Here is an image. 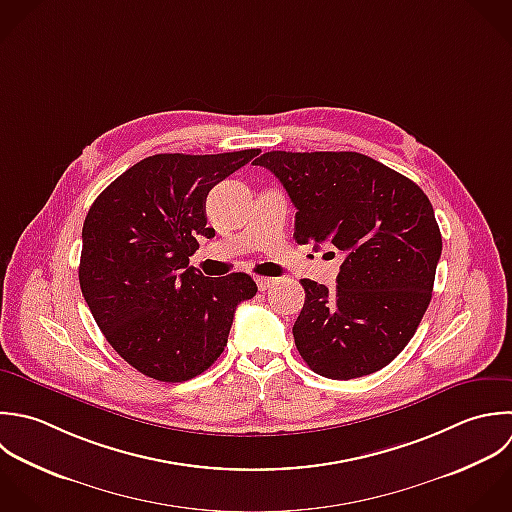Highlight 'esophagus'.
<instances>
[{
	"label": "esophagus",
	"mask_w": 512,
	"mask_h": 512,
	"mask_svg": "<svg viewBox=\"0 0 512 512\" xmlns=\"http://www.w3.org/2000/svg\"><path fill=\"white\" fill-rule=\"evenodd\" d=\"M273 283H275V279H271V277H257V287H259V291H267Z\"/></svg>",
	"instance_id": "obj_1"
}]
</instances>
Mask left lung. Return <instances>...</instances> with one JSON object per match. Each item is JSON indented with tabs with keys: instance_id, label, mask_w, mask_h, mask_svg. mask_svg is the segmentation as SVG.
<instances>
[{
	"instance_id": "1",
	"label": "left lung",
	"mask_w": 512,
	"mask_h": 512,
	"mask_svg": "<svg viewBox=\"0 0 512 512\" xmlns=\"http://www.w3.org/2000/svg\"><path fill=\"white\" fill-rule=\"evenodd\" d=\"M255 165L267 167L297 207L295 241L327 243L343 255L333 291L301 279L305 305L293 337L303 361L337 381L387 367L433 295L443 239L429 197L355 151H269Z\"/></svg>"
}]
</instances>
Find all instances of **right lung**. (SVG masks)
Instances as JSON below:
<instances>
[{
    "label": "right lung",
    "instance_id": "obj_1",
    "mask_svg": "<svg viewBox=\"0 0 512 512\" xmlns=\"http://www.w3.org/2000/svg\"><path fill=\"white\" fill-rule=\"evenodd\" d=\"M259 149L141 159L87 211L79 285L107 343L133 369L163 383L207 371L227 345L235 309L255 297L247 273L203 277L189 267L207 227L209 191Z\"/></svg>",
    "mask_w": 512,
    "mask_h": 512
}]
</instances>
